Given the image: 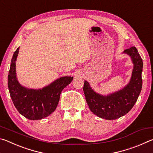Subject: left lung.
I'll return each mask as SVG.
<instances>
[{"label": "left lung", "instance_id": "1", "mask_svg": "<svg viewBox=\"0 0 153 153\" xmlns=\"http://www.w3.org/2000/svg\"><path fill=\"white\" fill-rule=\"evenodd\" d=\"M123 53L131 56L134 69L129 83L122 90L102 96L96 93L87 81L84 82L83 90L90 110L105 120H116L128 113L135 105L142 90L143 62L141 56L135 46L126 49Z\"/></svg>", "mask_w": 153, "mask_h": 153}]
</instances>
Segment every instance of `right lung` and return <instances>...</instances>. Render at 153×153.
<instances>
[{"label": "right lung", "instance_id": "add662e5", "mask_svg": "<svg viewBox=\"0 0 153 153\" xmlns=\"http://www.w3.org/2000/svg\"><path fill=\"white\" fill-rule=\"evenodd\" d=\"M19 48L13 55L8 75V88L13 102L20 114L30 120H38L54 112L65 88L73 77L65 76L55 80L42 89L33 90L23 87L18 82L15 72V61Z\"/></svg>", "mask_w": 153, "mask_h": 153}]
</instances>
